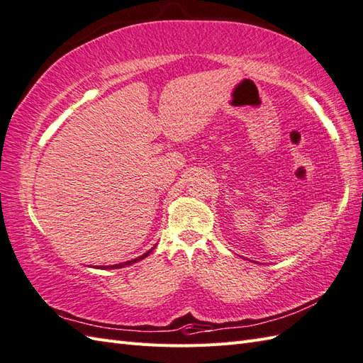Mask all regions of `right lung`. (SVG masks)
Wrapping results in <instances>:
<instances>
[{"label":"right lung","mask_w":363,"mask_h":363,"mask_svg":"<svg viewBox=\"0 0 363 363\" xmlns=\"http://www.w3.org/2000/svg\"><path fill=\"white\" fill-rule=\"evenodd\" d=\"M155 249V247H153ZM151 249V250H153ZM151 250H148V252H145V254L143 255H140V257H138V258H134V259H130V261H125V263H119V264H114V266H109V269H119V267H125V266H130V264H133V263H138V261H140V259H143L145 257H148L150 254H151ZM105 267V266H104ZM102 269V267H100ZM108 269V267H106Z\"/></svg>","instance_id":"obj_1"}]
</instances>
